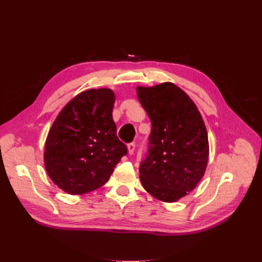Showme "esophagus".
Returning a JSON list of instances; mask_svg holds the SVG:
<instances>
[{
  "mask_svg": "<svg viewBox=\"0 0 262 262\" xmlns=\"http://www.w3.org/2000/svg\"><path fill=\"white\" fill-rule=\"evenodd\" d=\"M134 149H136V143L128 144V153H129V155H132L134 153Z\"/></svg>",
  "mask_w": 262,
  "mask_h": 262,
  "instance_id": "obj_1",
  "label": "esophagus"
}]
</instances>
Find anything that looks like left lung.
<instances>
[{
	"mask_svg": "<svg viewBox=\"0 0 262 262\" xmlns=\"http://www.w3.org/2000/svg\"><path fill=\"white\" fill-rule=\"evenodd\" d=\"M137 94L152 123L141 182L157 200L176 202L192 191L207 169V128L193 100L175 84L138 86Z\"/></svg>",
	"mask_w": 262,
	"mask_h": 262,
	"instance_id": "1",
	"label": "left lung"
}]
</instances>
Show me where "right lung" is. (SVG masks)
Instances as JSON below:
<instances>
[{
  "mask_svg": "<svg viewBox=\"0 0 262 262\" xmlns=\"http://www.w3.org/2000/svg\"><path fill=\"white\" fill-rule=\"evenodd\" d=\"M110 89L82 92L62 108L46 140L43 162L51 180L70 194L104 186L128 149L117 137Z\"/></svg>",
  "mask_w": 262,
  "mask_h": 262,
  "instance_id": "right-lung-1",
  "label": "right lung"
}]
</instances>
